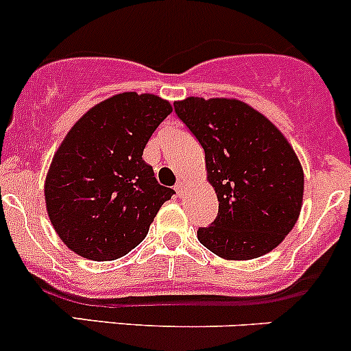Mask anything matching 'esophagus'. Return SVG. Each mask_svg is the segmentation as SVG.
I'll return each mask as SVG.
<instances>
[{
  "label": "esophagus",
  "instance_id": "34e87169",
  "mask_svg": "<svg viewBox=\"0 0 351 351\" xmlns=\"http://www.w3.org/2000/svg\"><path fill=\"white\" fill-rule=\"evenodd\" d=\"M176 190H178V193H183L186 190V183L183 182V180H178V183H176V186H175Z\"/></svg>",
  "mask_w": 351,
  "mask_h": 351
}]
</instances>
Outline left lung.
Masks as SVG:
<instances>
[{"instance_id": "1", "label": "left lung", "mask_w": 351, "mask_h": 351, "mask_svg": "<svg viewBox=\"0 0 351 351\" xmlns=\"http://www.w3.org/2000/svg\"><path fill=\"white\" fill-rule=\"evenodd\" d=\"M175 112L205 151L207 182L219 212L198 241L224 260L270 253L299 219L304 171L284 134L236 98L189 97Z\"/></svg>"}]
</instances>
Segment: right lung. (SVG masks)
Wrapping results in <instances>:
<instances>
[{"label": "right lung", "mask_w": 351, "mask_h": 351, "mask_svg": "<svg viewBox=\"0 0 351 351\" xmlns=\"http://www.w3.org/2000/svg\"><path fill=\"white\" fill-rule=\"evenodd\" d=\"M173 112L158 95L125 91L91 107L71 127L45 176V207L61 241L80 256L110 261L137 246L175 190L143 159Z\"/></svg>", "instance_id": "add662e5"}]
</instances>
